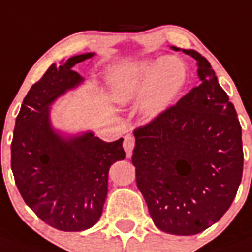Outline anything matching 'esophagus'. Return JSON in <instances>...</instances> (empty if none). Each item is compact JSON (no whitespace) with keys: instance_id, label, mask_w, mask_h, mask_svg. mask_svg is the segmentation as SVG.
I'll return each instance as SVG.
<instances>
[{"instance_id":"obj_1","label":"esophagus","mask_w":252,"mask_h":252,"mask_svg":"<svg viewBox=\"0 0 252 252\" xmlns=\"http://www.w3.org/2000/svg\"><path fill=\"white\" fill-rule=\"evenodd\" d=\"M134 137L132 134H126V137H124V143H123V148H124V151L126 153V157L132 156V152H133L134 148Z\"/></svg>"}]
</instances>
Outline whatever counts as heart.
I'll use <instances>...</instances> for the list:
<instances>
[{
    "instance_id": "1",
    "label": "heart",
    "mask_w": 252,
    "mask_h": 252,
    "mask_svg": "<svg viewBox=\"0 0 252 252\" xmlns=\"http://www.w3.org/2000/svg\"><path fill=\"white\" fill-rule=\"evenodd\" d=\"M188 82L185 63L177 57L160 61H141L113 71L109 83L120 103L141 97V108L148 116H156L176 100Z\"/></svg>"
}]
</instances>
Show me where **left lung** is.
I'll list each match as a JSON object with an SVG mask.
<instances>
[{
	"label": "left lung",
	"instance_id": "8db88e82",
	"mask_svg": "<svg viewBox=\"0 0 252 252\" xmlns=\"http://www.w3.org/2000/svg\"><path fill=\"white\" fill-rule=\"evenodd\" d=\"M177 50L176 47H173ZM201 84L134 128L136 182L157 227L194 235L231 206L243 173L242 128L210 63L193 50Z\"/></svg>",
	"mask_w": 252,
	"mask_h": 252
}]
</instances>
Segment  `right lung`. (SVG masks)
Wrapping results in <instances>:
<instances>
[{"mask_svg": "<svg viewBox=\"0 0 252 252\" xmlns=\"http://www.w3.org/2000/svg\"><path fill=\"white\" fill-rule=\"evenodd\" d=\"M92 55L54 63L32 84L11 141V170L22 198L43 222L62 231H82L99 220L109 168L126 158L123 139L107 143L88 132L66 140L50 126V104L82 80L71 68Z\"/></svg>", "mask_w": 252, "mask_h": 252, "instance_id": "right-lung-1", "label": "right lung"}]
</instances>
